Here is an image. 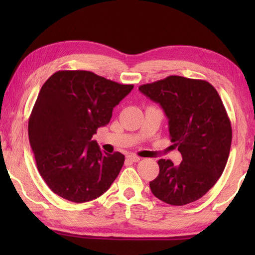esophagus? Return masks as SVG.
Wrapping results in <instances>:
<instances>
[{"instance_id": "34e87169", "label": "esophagus", "mask_w": 255, "mask_h": 255, "mask_svg": "<svg viewBox=\"0 0 255 255\" xmlns=\"http://www.w3.org/2000/svg\"><path fill=\"white\" fill-rule=\"evenodd\" d=\"M127 159H129V161H131V162H138L140 159V157H138V156H136V155H128L127 156Z\"/></svg>"}]
</instances>
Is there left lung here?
I'll return each instance as SVG.
<instances>
[{"label":"left lung","mask_w":255,"mask_h":255,"mask_svg":"<svg viewBox=\"0 0 255 255\" xmlns=\"http://www.w3.org/2000/svg\"><path fill=\"white\" fill-rule=\"evenodd\" d=\"M139 91L159 103L169 119L180 165L159 159V173L149 182L153 195L169 205L200 199L225 169L232 144V126L218 92L204 80L171 75L140 85Z\"/></svg>","instance_id":"1"}]
</instances>
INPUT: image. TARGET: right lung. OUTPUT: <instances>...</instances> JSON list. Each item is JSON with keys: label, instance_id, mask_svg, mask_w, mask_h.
<instances>
[{"label": "right lung", "instance_id": "right-lung-1", "mask_svg": "<svg viewBox=\"0 0 255 255\" xmlns=\"http://www.w3.org/2000/svg\"><path fill=\"white\" fill-rule=\"evenodd\" d=\"M132 89L89 71H58L45 82L28 133L39 174L56 195L81 204L110 188L125 156L102 153L92 137Z\"/></svg>", "mask_w": 255, "mask_h": 255}]
</instances>
